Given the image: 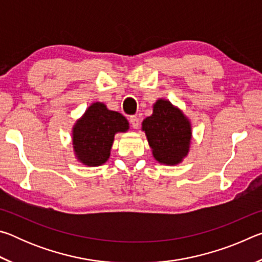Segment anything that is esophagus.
<instances>
[{"label":"esophagus","instance_id":"1","mask_svg":"<svg viewBox=\"0 0 262 262\" xmlns=\"http://www.w3.org/2000/svg\"><path fill=\"white\" fill-rule=\"evenodd\" d=\"M129 122H130V125H132L133 128H134V129H137V128H139V126H140V120H139V118H137V117H130Z\"/></svg>","mask_w":262,"mask_h":262}]
</instances>
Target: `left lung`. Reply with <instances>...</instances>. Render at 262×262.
<instances>
[{
  "label": "left lung",
  "instance_id": "1",
  "mask_svg": "<svg viewBox=\"0 0 262 262\" xmlns=\"http://www.w3.org/2000/svg\"><path fill=\"white\" fill-rule=\"evenodd\" d=\"M152 155L158 163L177 165L189 151L192 127L187 118L170 101L158 99L152 114L142 122Z\"/></svg>",
  "mask_w": 262,
  "mask_h": 262
}]
</instances>
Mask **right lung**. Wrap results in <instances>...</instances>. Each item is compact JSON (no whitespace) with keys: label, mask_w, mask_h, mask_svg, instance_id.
Here are the masks:
<instances>
[{"label":"right lung","mask_w":262,"mask_h":262,"mask_svg":"<svg viewBox=\"0 0 262 262\" xmlns=\"http://www.w3.org/2000/svg\"><path fill=\"white\" fill-rule=\"evenodd\" d=\"M129 129L122 114L111 111L103 103L88 107L73 128V147L78 162L86 166H99L107 162L114 135Z\"/></svg>","instance_id":"right-lung-1"}]
</instances>
